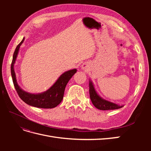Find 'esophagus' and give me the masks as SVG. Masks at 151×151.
<instances>
[{"label": "esophagus", "mask_w": 151, "mask_h": 151, "mask_svg": "<svg viewBox=\"0 0 151 151\" xmlns=\"http://www.w3.org/2000/svg\"><path fill=\"white\" fill-rule=\"evenodd\" d=\"M82 68H83V69H84V70H86L87 68H88V65H87L86 63H84V64L82 65Z\"/></svg>", "instance_id": "obj_1"}]
</instances>
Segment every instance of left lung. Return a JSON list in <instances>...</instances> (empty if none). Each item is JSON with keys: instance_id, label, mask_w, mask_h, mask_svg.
I'll return each mask as SVG.
<instances>
[{"instance_id": "obj_1", "label": "left lung", "mask_w": 151, "mask_h": 151, "mask_svg": "<svg viewBox=\"0 0 151 151\" xmlns=\"http://www.w3.org/2000/svg\"><path fill=\"white\" fill-rule=\"evenodd\" d=\"M89 96L91 101H92L94 106L100 109V110H109V109H116L122 108L123 105H119L112 102L108 101L101 98L96 91L93 83L89 81Z\"/></svg>"}]
</instances>
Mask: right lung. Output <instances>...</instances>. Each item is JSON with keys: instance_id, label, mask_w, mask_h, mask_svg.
<instances>
[{"instance_id": "add662e5", "label": "right lung", "mask_w": 151, "mask_h": 151, "mask_svg": "<svg viewBox=\"0 0 151 151\" xmlns=\"http://www.w3.org/2000/svg\"><path fill=\"white\" fill-rule=\"evenodd\" d=\"M24 40V38L16 48L11 66L12 81L17 93L22 101L30 106L40 108H53L56 107L62 101L66 85L71 77L77 72V69L74 68L63 73L59 77V78L51 88L42 93L35 94L26 92L21 89L17 84L14 68V65L15 63L20 46L23 43Z\"/></svg>"}]
</instances>
